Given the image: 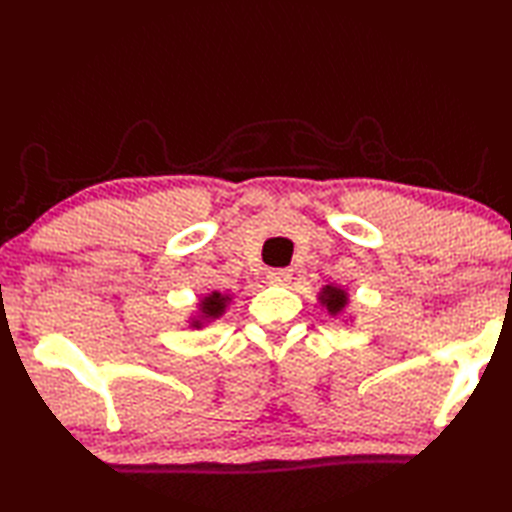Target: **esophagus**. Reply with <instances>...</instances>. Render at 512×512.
<instances>
[{
	"mask_svg": "<svg viewBox=\"0 0 512 512\" xmlns=\"http://www.w3.org/2000/svg\"><path fill=\"white\" fill-rule=\"evenodd\" d=\"M291 277H293L291 268H273V271H268V280L275 284H287L291 282Z\"/></svg>",
	"mask_w": 512,
	"mask_h": 512,
	"instance_id": "obj_1",
	"label": "esophagus"
}]
</instances>
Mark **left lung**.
<instances>
[{
	"label": "left lung",
	"instance_id": "left-lung-1",
	"mask_svg": "<svg viewBox=\"0 0 512 512\" xmlns=\"http://www.w3.org/2000/svg\"><path fill=\"white\" fill-rule=\"evenodd\" d=\"M320 300L327 307L329 314H339V311L345 307V291L336 289V287H325L323 293H320Z\"/></svg>",
	"mask_w": 512,
	"mask_h": 512
}]
</instances>
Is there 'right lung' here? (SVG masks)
I'll return each instance as SVG.
<instances>
[{
  "label": "right lung",
  "mask_w": 512,
  "mask_h": 512,
  "mask_svg": "<svg viewBox=\"0 0 512 512\" xmlns=\"http://www.w3.org/2000/svg\"><path fill=\"white\" fill-rule=\"evenodd\" d=\"M225 302H228V298H223L221 293H212L210 298L203 300V316L205 318H216L223 311Z\"/></svg>",
  "instance_id": "right-lung-1"
}]
</instances>
